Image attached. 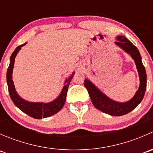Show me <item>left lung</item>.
<instances>
[{
  "mask_svg": "<svg viewBox=\"0 0 153 153\" xmlns=\"http://www.w3.org/2000/svg\"><path fill=\"white\" fill-rule=\"evenodd\" d=\"M116 40L117 41L115 42V45L129 54L136 65L139 76L140 85L135 95L126 102H118L106 96L89 79L84 80V86L87 89L91 101L95 108L108 115L121 116L133 110L141 102L146 88V74L141 61V55L137 47L123 35L117 36Z\"/></svg>",
  "mask_w": 153,
  "mask_h": 153,
  "instance_id": "8db88e82",
  "label": "left lung"
}]
</instances>
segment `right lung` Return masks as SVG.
I'll return each mask as SVG.
<instances>
[{
	"label": "right lung",
	"instance_id": "obj_1",
	"mask_svg": "<svg viewBox=\"0 0 153 153\" xmlns=\"http://www.w3.org/2000/svg\"><path fill=\"white\" fill-rule=\"evenodd\" d=\"M26 44L27 43L21 46H18L12 52L10 57V66H9L7 72V85H8L9 93H10V98L13 101L14 104L17 107L19 108L22 112L34 118L41 119L42 118H47L51 115H55L62 109L66 101L68 87L70 84L71 80L72 79L74 75H75V72H72V75L66 79L64 87L58 98H55L51 102H29V101H26L18 95L17 91L15 90V85H14L13 81H12V72H13L14 64H15V58L18 52L21 50V47Z\"/></svg>",
	"mask_w": 153,
	"mask_h": 153
}]
</instances>
